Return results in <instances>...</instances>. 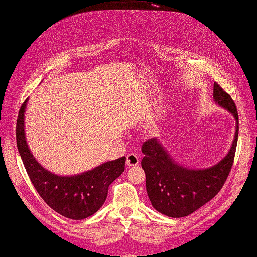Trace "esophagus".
Returning <instances> with one entry per match:
<instances>
[{
    "label": "esophagus",
    "instance_id": "esophagus-1",
    "mask_svg": "<svg viewBox=\"0 0 257 257\" xmlns=\"http://www.w3.org/2000/svg\"><path fill=\"white\" fill-rule=\"evenodd\" d=\"M138 163H139V159L137 157V154L130 153L126 155L127 166H136V165H138Z\"/></svg>",
    "mask_w": 257,
    "mask_h": 257
}]
</instances>
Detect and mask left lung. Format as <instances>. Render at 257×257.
Returning a JSON list of instances; mask_svg holds the SVG:
<instances>
[{
	"instance_id": "left-lung-1",
	"label": "left lung",
	"mask_w": 257,
	"mask_h": 257,
	"mask_svg": "<svg viewBox=\"0 0 257 257\" xmlns=\"http://www.w3.org/2000/svg\"><path fill=\"white\" fill-rule=\"evenodd\" d=\"M213 98L236 119V133L231 148L220 163L208 169H188L170 158L157 138L142 146L145 157L142 167L146 174V189L155 210L172 217L186 216L203 207L219 193L234 164L239 118L237 107L228 93L214 82Z\"/></svg>"
}]
</instances>
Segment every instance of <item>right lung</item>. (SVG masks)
I'll return each mask as SVG.
<instances>
[{
  "label": "right lung",
  "instance_id": "right-lung-1",
  "mask_svg": "<svg viewBox=\"0 0 257 257\" xmlns=\"http://www.w3.org/2000/svg\"><path fill=\"white\" fill-rule=\"evenodd\" d=\"M27 100L18 113L16 141L31 182L45 203L59 214L72 220H83L94 214L105 203L109 185L124 172L125 157L77 176L61 177L48 172L34 159L26 142L23 115Z\"/></svg>",
  "mask_w": 257,
  "mask_h": 257
}]
</instances>
